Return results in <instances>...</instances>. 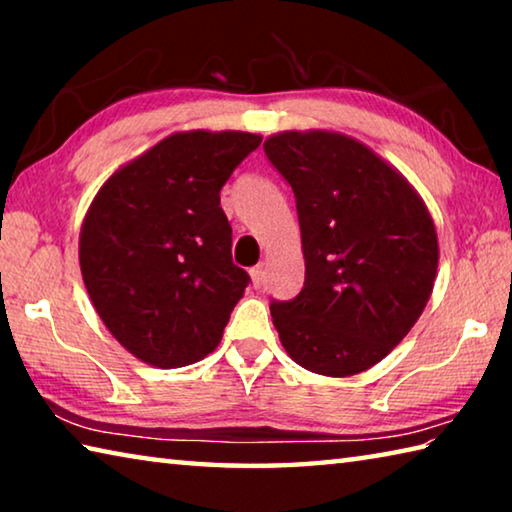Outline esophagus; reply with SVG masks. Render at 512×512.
I'll list each match as a JSON object with an SVG mask.
<instances>
[{
    "instance_id": "esophagus-1",
    "label": "esophagus",
    "mask_w": 512,
    "mask_h": 512,
    "mask_svg": "<svg viewBox=\"0 0 512 512\" xmlns=\"http://www.w3.org/2000/svg\"><path fill=\"white\" fill-rule=\"evenodd\" d=\"M250 280H253V287L259 289L264 284V266L259 264L255 268H250Z\"/></svg>"
}]
</instances>
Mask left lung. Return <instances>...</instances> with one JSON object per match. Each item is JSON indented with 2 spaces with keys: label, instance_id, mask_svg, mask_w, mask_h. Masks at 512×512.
Instances as JSON below:
<instances>
[{
  "label": "left lung",
  "instance_id": "obj_1",
  "mask_svg": "<svg viewBox=\"0 0 512 512\" xmlns=\"http://www.w3.org/2000/svg\"><path fill=\"white\" fill-rule=\"evenodd\" d=\"M266 158L296 194L305 287L271 302L289 357L350 377L375 366L418 323L438 271V235L413 185L350 135L284 131Z\"/></svg>",
  "mask_w": 512,
  "mask_h": 512
}]
</instances>
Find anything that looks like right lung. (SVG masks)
I'll use <instances>...</instances> for the list:
<instances>
[{
	"label": "right lung",
	"instance_id": "right-lung-1",
	"mask_svg": "<svg viewBox=\"0 0 512 512\" xmlns=\"http://www.w3.org/2000/svg\"><path fill=\"white\" fill-rule=\"evenodd\" d=\"M259 144L257 133H173L121 164L85 214V289L108 332L149 366L183 368L221 343L250 277L232 264L219 192Z\"/></svg>",
	"mask_w": 512,
	"mask_h": 512
}]
</instances>
